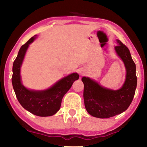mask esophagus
<instances>
[{
  "mask_svg": "<svg viewBox=\"0 0 147 147\" xmlns=\"http://www.w3.org/2000/svg\"><path fill=\"white\" fill-rule=\"evenodd\" d=\"M81 73V74H82V73Z\"/></svg>",
  "mask_w": 147,
  "mask_h": 147,
  "instance_id": "34e87169",
  "label": "esophagus"
}]
</instances>
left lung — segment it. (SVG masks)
<instances>
[{
  "label": "left lung",
  "instance_id": "1",
  "mask_svg": "<svg viewBox=\"0 0 147 147\" xmlns=\"http://www.w3.org/2000/svg\"><path fill=\"white\" fill-rule=\"evenodd\" d=\"M119 45L115 47L116 52L124 63L127 74L124 84L117 90L104 88L89 78L83 77L84 84L83 98L86 110L92 116L107 119L125 111L133 101L137 85L136 64L130 51L117 39Z\"/></svg>",
  "mask_w": 147,
  "mask_h": 147
}]
</instances>
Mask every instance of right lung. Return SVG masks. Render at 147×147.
I'll use <instances>...</instances> for the list:
<instances>
[{"mask_svg":"<svg viewBox=\"0 0 147 147\" xmlns=\"http://www.w3.org/2000/svg\"><path fill=\"white\" fill-rule=\"evenodd\" d=\"M36 37H32L22 46L13 65L12 84L18 100L23 108L39 117L51 116L59 110L63 97L73 82L78 80V73H73L60 80L51 88L43 91L30 90L21 83L20 67L26 51Z\"/></svg>","mask_w":147,"mask_h":147,"instance_id":"obj_1","label":"right lung"}]
</instances>
